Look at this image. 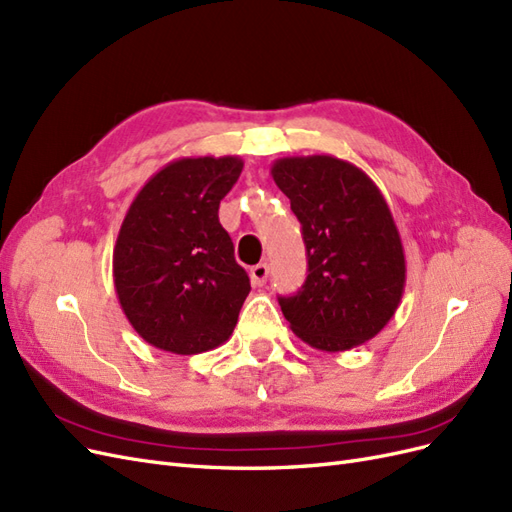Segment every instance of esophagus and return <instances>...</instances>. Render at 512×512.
<instances>
[{"label":"esophagus","instance_id":"1","mask_svg":"<svg viewBox=\"0 0 512 512\" xmlns=\"http://www.w3.org/2000/svg\"><path fill=\"white\" fill-rule=\"evenodd\" d=\"M268 274H270L268 264H257V266H253V268H251V283H253L255 287L266 285Z\"/></svg>","mask_w":512,"mask_h":512}]
</instances>
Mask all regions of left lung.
I'll use <instances>...</instances> for the list:
<instances>
[{
  "mask_svg": "<svg viewBox=\"0 0 512 512\" xmlns=\"http://www.w3.org/2000/svg\"><path fill=\"white\" fill-rule=\"evenodd\" d=\"M276 186L302 225L309 276L279 298L291 330L321 352H347L384 330L405 289V253L375 182L328 154L272 163Z\"/></svg>",
  "mask_w": 512,
  "mask_h": 512,
  "instance_id": "1",
  "label": "left lung"
}]
</instances>
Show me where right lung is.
Masks as SVG:
<instances>
[{
    "mask_svg": "<svg viewBox=\"0 0 512 512\" xmlns=\"http://www.w3.org/2000/svg\"><path fill=\"white\" fill-rule=\"evenodd\" d=\"M238 156H184L143 184L113 246V283L139 337L193 356L223 345L251 283L218 223L242 173Z\"/></svg>",
    "mask_w": 512,
    "mask_h": 512,
    "instance_id": "obj_1",
    "label": "right lung"
}]
</instances>
